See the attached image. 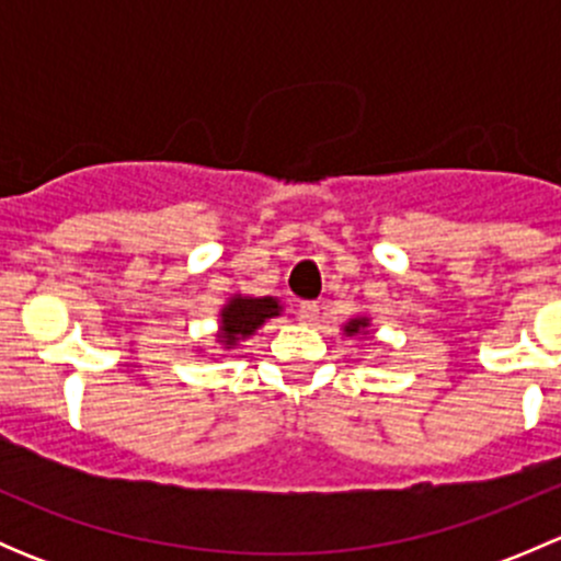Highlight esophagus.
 Instances as JSON below:
<instances>
[{
  "mask_svg": "<svg viewBox=\"0 0 561 561\" xmlns=\"http://www.w3.org/2000/svg\"><path fill=\"white\" fill-rule=\"evenodd\" d=\"M296 314H298V320L307 322V325H312V322L320 320V307H317L314 301H304V304H298Z\"/></svg>",
  "mask_w": 561,
  "mask_h": 561,
  "instance_id": "34e87169",
  "label": "esophagus"
}]
</instances>
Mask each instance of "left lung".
<instances>
[{
	"instance_id": "left-lung-1",
	"label": "left lung",
	"mask_w": 561,
	"mask_h": 561,
	"mask_svg": "<svg viewBox=\"0 0 561 561\" xmlns=\"http://www.w3.org/2000/svg\"><path fill=\"white\" fill-rule=\"evenodd\" d=\"M364 325H366V320H353L347 328H344V331H347V333H358Z\"/></svg>"
}]
</instances>
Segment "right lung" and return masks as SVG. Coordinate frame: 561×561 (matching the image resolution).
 <instances>
[{"label": "right lung", "mask_w": 561, "mask_h": 561, "mask_svg": "<svg viewBox=\"0 0 561 561\" xmlns=\"http://www.w3.org/2000/svg\"><path fill=\"white\" fill-rule=\"evenodd\" d=\"M276 312H279L276 298H233L222 309V342L236 344V339L257 331Z\"/></svg>", "instance_id": "obj_1"}]
</instances>
